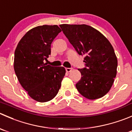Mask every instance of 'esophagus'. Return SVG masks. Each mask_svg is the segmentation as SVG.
I'll list each match as a JSON object with an SVG mask.
<instances>
[{
  "instance_id": "esophagus-1",
  "label": "esophagus",
  "mask_w": 132,
  "mask_h": 132,
  "mask_svg": "<svg viewBox=\"0 0 132 132\" xmlns=\"http://www.w3.org/2000/svg\"><path fill=\"white\" fill-rule=\"evenodd\" d=\"M71 70H72V68H66V71H67V72H70Z\"/></svg>"
}]
</instances>
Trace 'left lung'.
<instances>
[{
  "instance_id": "8db88e82",
  "label": "left lung",
  "mask_w": 132,
  "mask_h": 132,
  "mask_svg": "<svg viewBox=\"0 0 132 132\" xmlns=\"http://www.w3.org/2000/svg\"><path fill=\"white\" fill-rule=\"evenodd\" d=\"M64 34L79 55H84L85 67L78 69L81 79L75 84L88 99H97L110 89L117 74V59L109 40L86 24H61Z\"/></svg>"
}]
</instances>
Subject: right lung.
<instances>
[{
  "mask_svg": "<svg viewBox=\"0 0 132 132\" xmlns=\"http://www.w3.org/2000/svg\"><path fill=\"white\" fill-rule=\"evenodd\" d=\"M61 29L57 25H43L28 31L15 51L14 70L19 82L28 95L40 103L57 95L65 75L62 66L44 63L51 54V44Z\"/></svg>",
  "mask_w": 132,
  "mask_h": 132,
  "instance_id": "1",
  "label": "right lung"
}]
</instances>
